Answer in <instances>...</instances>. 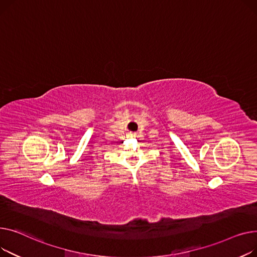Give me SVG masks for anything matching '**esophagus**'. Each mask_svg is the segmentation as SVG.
I'll use <instances>...</instances> for the list:
<instances>
[{"instance_id": "esophagus-1", "label": "esophagus", "mask_w": 257, "mask_h": 257, "mask_svg": "<svg viewBox=\"0 0 257 257\" xmlns=\"http://www.w3.org/2000/svg\"><path fill=\"white\" fill-rule=\"evenodd\" d=\"M130 136H131V137H136V135H135V134H131Z\"/></svg>"}]
</instances>
